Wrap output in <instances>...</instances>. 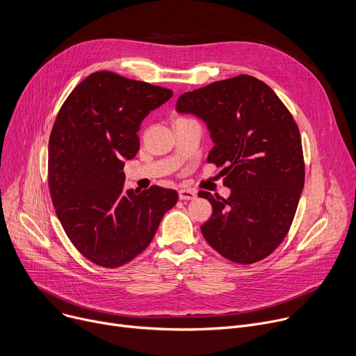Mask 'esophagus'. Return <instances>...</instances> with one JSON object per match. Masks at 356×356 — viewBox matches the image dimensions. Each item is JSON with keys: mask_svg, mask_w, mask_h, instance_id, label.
Here are the masks:
<instances>
[{"mask_svg": "<svg viewBox=\"0 0 356 356\" xmlns=\"http://www.w3.org/2000/svg\"><path fill=\"white\" fill-rule=\"evenodd\" d=\"M179 200H184V201H191V200H195L197 198V191H193V189H179Z\"/></svg>", "mask_w": 356, "mask_h": 356, "instance_id": "34e87169", "label": "esophagus"}]
</instances>
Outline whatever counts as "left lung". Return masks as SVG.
<instances>
[{
	"mask_svg": "<svg viewBox=\"0 0 356 356\" xmlns=\"http://www.w3.org/2000/svg\"><path fill=\"white\" fill-rule=\"evenodd\" d=\"M177 111L205 122L213 143L208 162L225 165L231 188L227 200L200 193L213 209L201 227L204 238L238 264L266 258L286 236L305 181L300 134L288 108L258 78L238 75L182 94Z\"/></svg>",
	"mask_w": 356,
	"mask_h": 356,
	"instance_id": "8db88e82",
	"label": "left lung"
}]
</instances>
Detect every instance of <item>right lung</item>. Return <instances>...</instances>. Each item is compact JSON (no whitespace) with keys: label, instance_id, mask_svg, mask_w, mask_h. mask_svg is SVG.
<instances>
[{"label":"right lung","instance_id":"add662e5","mask_svg":"<svg viewBox=\"0 0 356 356\" xmlns=\"http://www.w3.org/2000/svg\"><path fill=\"white\" fill-rule=\"evenodd\" d=\"M174 92L98 71L63 104L48 145V184L58 220L91 262L117 268L141 254L178 194L124 189L125 161L140 149L143 120Z\"/></svg>","mask_w":356,"mask_h":356}]
</instances>
